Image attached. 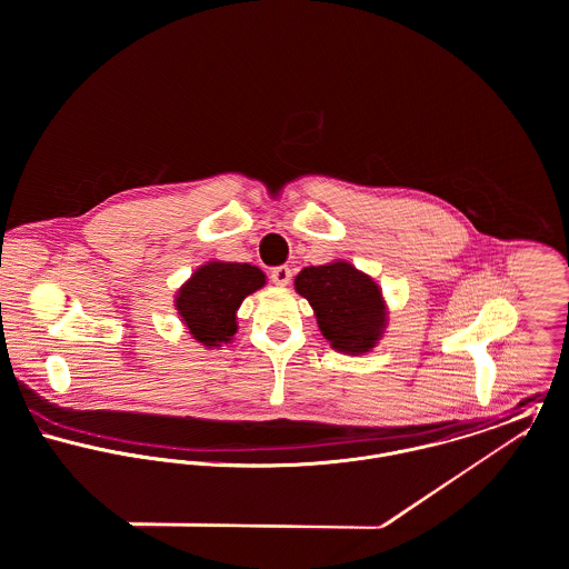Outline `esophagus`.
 <instances>
[{"instance_id": "obj_1", "label": "esophagus", "mask_w": 569, "mask_h": 569, "mask_svg": "<svg viewBox=\"0 0 569 569\" xmlns=\"http://www.w3.org/2000/svg\"><path fill=\"white\" fill-rule=\"evenodd\" d=\"M270 279L277 286H288L292 281V270L288 266H277L270 270Z\"/></svg>"}]
</instances>
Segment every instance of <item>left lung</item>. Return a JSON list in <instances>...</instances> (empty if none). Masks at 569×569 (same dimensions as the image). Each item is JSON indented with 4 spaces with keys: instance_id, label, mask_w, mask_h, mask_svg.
<instances>
[{
    "instance_id": "1",
    "label": "left lung",
    "mask_w": 569,
    "mask_h": 569,
    "mask_svg": "<svg viewBox=\"0 0 569 569\" xmlns=\"http://www.w3.org/2000/svg\"><path fill=\"white\" fill-rule=\"evenodd\" d=\"M295 288L317 315L321 335L345 353H365L387 328V308L378 283L347 261L303 268Z\"/></svg>"
}]
</instances>
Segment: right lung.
<instances>
[{
    "label": "right lung",
    "mask_w": 569,
    "mask_h": 569,
    "mask_svg": "<svg viewBox=\"0 0 569 569\" xmlns=\"http://www.w3.org/2000/svg\"><path fill=\"white\" fill-rule=\"evenodd\" d=\"M266 274L250 263L209 261L178 290L176 308L189 335L204 347H220L237 332L241 301L263 288Z\"/></svg>",
    "instance_id": "obj_1"
}]
</instances>
